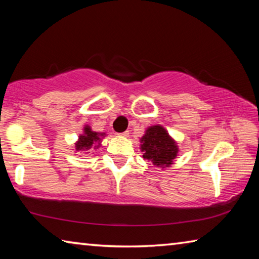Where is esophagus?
<instances>
[{
	"mask_svg": "<svg viewBox=\"0 0 259 259\" xmlns=\"http://www.w3.org/2000/svg\"><path fill=\"white\" fill-rule=\"evenodd\" d=\"M121 137H129V131H124V133L120 134Z\"/></svg>",
	"mask_w": 259,
	"mask_h": 259,
	"instance_id": "34e87169",
	"label": "esophagus"
}]
</instances>
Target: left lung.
I'll return each mask as SVG.
<instances>
[{
    "label": "left lung",
    "mask_w": 259,
    "mask_h": 259,
    "mask_svg": "<svg viewBox=\"0 0 259 259\" xmlns=\"http://www.w3.org/2000/svg\"><path fill=\"white\" fill-rule=\"evenodd\" d=\"M140 143L144 159L162 169L174 164L179 152L176 140L160 124L148 126Z\"/></svg>",
    "instance_id": "8db88e82"
}]
</instances>
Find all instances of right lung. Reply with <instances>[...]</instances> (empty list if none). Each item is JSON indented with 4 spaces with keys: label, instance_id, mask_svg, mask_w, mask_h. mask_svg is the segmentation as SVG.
I'll use <instances>...</instances> for the list:
<instances>
[{
    "label": "right lung",
    "instance_id": "add662e5",
    "mask_svg": "<svg viewBox=\"0 0 259 259\" xmlns=\"http://www.w3.org/2000/svg\"><path fill=\"white\" fill-rule=\"evenodd\" d=\"M105 133H96L93 131L90 125H84L83 134L78 136L77 142L75 143V151L76 152H88L97 150L102 145V139L105 137Z\"/></svg>",
    "mask_w": 259,
    "mask_h": 259
}]
</instances>
